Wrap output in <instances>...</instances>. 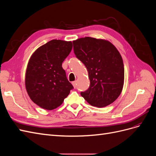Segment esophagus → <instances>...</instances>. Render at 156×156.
<instances>
[{
    "mask_svg": "<svg viewBox=\"0 0 156 156\" xmlns=\"http://www.w3.org/2000/svg\"><path fill=\"white\" fill-rule=\"evenodd\" d=\"M72 84H73V87H74L75 88H76V84H77L76 81H73V82H72Z\"/></svg>",
    "mask_w": 156,
    "mask_h": 156,
    "instance_id": "obj_1",
    "label": "esophagus"
}]
</instances>
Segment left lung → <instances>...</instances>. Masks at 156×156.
Segmentation results:
<instances>
[{"instance_id":"8db88e82","label":"left lung","mask_w":156,"mask_h":156,"mask_svg":"<svg viewBox=\"0 0 156 156\" xmlns=\"http://www.w3.org/2000/svg\"><path fill=\"white\" fill-rule=\"evenodd\" d=\"M76 57L85 66L90 84L81 92L89 104L104 107L119 98L124 82L123 60L110 41L85 37L73 41Z\"/></svg>"}]
</instances>
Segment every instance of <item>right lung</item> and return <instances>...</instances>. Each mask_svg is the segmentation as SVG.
I'll use <instances>...</instances> for the list:
<instances>
[{
    "instance_id": "1",
    "label": "right lung",
    "mask_w": 156,
    "mask_h": 156,
    "mask_svg": "<svg viewBox=\"0 0 156 156\" xmlns=\"http://www.w3.org/2000/svg\"><path fill=\"white\" fill-rule=\"evenodd\" d=\"M72 47V41L53 40L40 46L30 56L25 87L31 100L41 108H57L73 88L62 67Z\"/></svg>"
}]
</instances>
